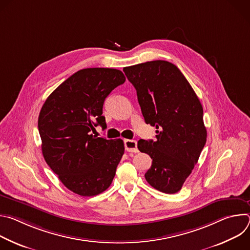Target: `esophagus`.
<instances>
[{
	"label": "esophagus",
	"mask_w": 250,
	"mask_h": 250,
	"mask_svg": "<svg viewBox=\"0 0 250 250\" xmlns=\"http://www.w3.org/2000/svg\"><path fill=\"white\" fill-rule=\"evenodd\" d=\"M125 148L128 152H137V142L132 139H125Z\"/></svg>",
	"instance_id": "obj_1"
}]
</instances>
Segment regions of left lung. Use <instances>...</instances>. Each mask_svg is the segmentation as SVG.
<instances>
[{
    "instance_id": "left-lung-1",
    "label": "left lung",
    "mask_w": 250,
    "mask_h": 250,
    "mask_svg": "<svg viewBox=\"0 0 250 250\" xmlns=\"http://www.w3.org/2000/svg\"><path fill=\"white\" fill-rule=\"evenodd\" d=\"M124 72L136 90L146 123L157 129L155 141L137 142L139 151L152 159L146 179L160 192H179L206 145L201 102L181 71L168 61L125 67Z\"/></svg>"
}]
</instances>
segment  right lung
Wrapping results in <instances>:
<instances>
[{"instance_id":"right-lung-1","label":"right lung","mask_w":250,"mask_h":250,"mask_svg":"<svg viewBox=\"0 0 250 250\" xmlns=\"http://www.w3.org/2000/svg\"><path fill=\"white\" fill-rule=\"evenodd\" d=\"M125 77L112 68L77 71L46 99L39 117L44 160L62 184L83 197L110 187L125 152L124 141L92 134L106 126L103 116L105 98Z\"/></svg>"}]
</instances>
